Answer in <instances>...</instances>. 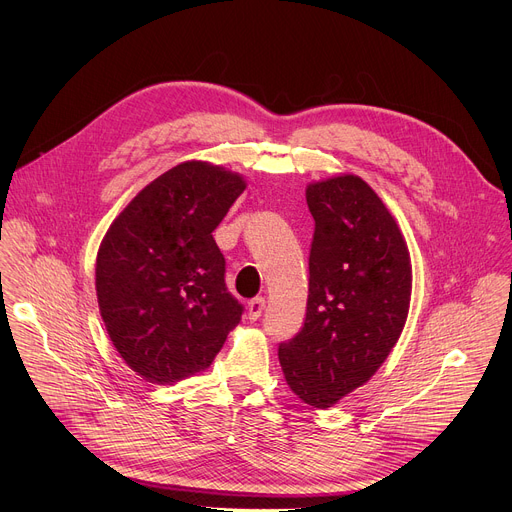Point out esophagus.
<instances>
[{
	"mask_svg": "<svg viewBox=\"0 0 512 512\" xmlns=\"http://www.w3.org/2000/svg\"><path fill=\"white\" fill-rule=\"evenodd\" d=\"M263 310H265V300H263V298L251 300V302H249V320L255 322V320L261 316Z\"/></svg>",
	"mask_w": 512,
	"mask_h": 512,
	"instance_id": "34e87169",
	"label": "esophagus"
}]
</instances>
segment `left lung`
<instances>
[{
  "label": "left lung",
  "mask_w": 512,
  "mask_h": 512,
  "mask_svg": "<svg viewBox=\"0 0 512 512\" xmlns=\"http://www.w3.org/2000/svg\"><path fill=\"white\" fill-rule=\"evenodd\" d=\"M314 216L304 328L279 346L289 389L328 409L367 383L397 344L411 302V259L395 216L354 174L306 188Z\"/></svg>",
  "instance_id": "left-lung-1"
}]
</instances>
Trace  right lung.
<instances>
[{"label": "right lung", "mask_w": 512, "mask_h": 512, "mask_svg": "<svg viewBox=\"0 0 512 512\" xmlns=\"http://www.w3.org/2000/svg\"><path fill=\"white\" fill-rule=\"evenodd\" d=\"M247 182L184 162L145 186L101 241L95 287L107 334L127 367L156 385L206 371L243 306L225 285L212 239Z\"/></svg>", "instance_id": "add662e5"}]
</instances>
